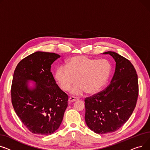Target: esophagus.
<instances>
[{
  "instance_id": "obj_1",
  "label": "esophagus",
  "mask_w": 150,
  "mask_h": 150,
  "mask_svg": "<svg viewBox=\"0 0 150 150\" xmlns=\"http://www.w3.org/2000/svg\"><path fill=\"white\" fill-rule=\"evenodd\" d=\"M78 100H79V99L77 98H75V97H70V98L68 99V102L69 103L70 102H73L77 101Z\"/></svg>"
}]
</instances>
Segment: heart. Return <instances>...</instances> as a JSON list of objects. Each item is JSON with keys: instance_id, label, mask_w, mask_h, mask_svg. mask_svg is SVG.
<instances>
[{"instance_id": "1", "label": "heart", "mask_w": 150, "mask_h": 150, "mask_svg": "<svg viewBox=\"0 0 150 150\" xmlns=\"http://www.w3.org/2000/svg\"><path fill=\"white\" fill-rule=\"evenodd\" d=\"M111 65L106 59L89 58L84 56H74L70 59L67 66L60 65L56 70L55 79L63 90L81 96L85 91L88 94L99 92L106 83L110 76Z\"/></svg>"}]
</instances>
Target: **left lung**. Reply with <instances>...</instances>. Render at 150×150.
Instances as JSON below:
<instances>
[{
    "label": "left lung",
    "mask_w": 150,
    "mask_h": 150,
    "mask_svg": "<svg viewBox=\"0 0 150 150\" xmlns=\"http://www.w3.org/2000/svg\"><path fill=\"white\" fill-rule=\"evenodd\" d=\"M116 62L115 71L105 90L85 100V120L94 133L116 131L124 125L133 113L139 93L136 71L128 59L117 52L107 51Z\"/></svg>",
    "instance_id": "8db88e82"
}]
</instances>
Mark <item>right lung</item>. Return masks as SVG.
Segmentation results:
<instances>
[{"label": "right lung", "mask_w": 150, "mask_h": 150, "mask_svg": "<svg viewBox=\"0 0 150 150\" xmlns=\"http://www.w3.org/2000/svg\"><path fill=\"white\" fill-rule=\"evenodd\" d=\"M59 57L52 52L36 51L22 59L15 69L11 90L13 106L24 125L34 134L53 133L68 107V97L51 72V65Z\"/></svg>", "instance_id": "1"}]
</instances>
